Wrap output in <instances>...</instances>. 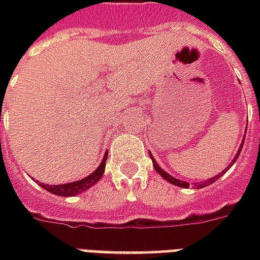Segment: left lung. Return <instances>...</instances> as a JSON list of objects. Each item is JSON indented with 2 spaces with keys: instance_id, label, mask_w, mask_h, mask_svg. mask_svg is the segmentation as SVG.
<instances>
[{
  "instance_id": "1",
  "label": "left lung",
  "mask_w": 260,
  "mask_h": 260,
  "mask_svg": "<svg viewBox=\"0 0 260 260\" xmlns=\"http://www.w3.org/2000/svg\"><path fill=\"white\" fill-rule=\"evenodd\" d=\"M244 141H245V138L242 139V143H241V146H240V149H238V152H237V154H235V156H234V158L231 160V163H230V166L225 170H229L230 167H231V166H233V164H234L235 161H237V158H238L241 150H242V146H244ZM149 156H150V158H152L153 167H154V170H156L158 174L163 177L164 180H167V181H169V182H171V184H174V185H177V186H181V188H188V186H189V184H188V182H184V181L177 180V178H174V177H171V175H170V174H167V173H166V171H164V170L161 169L160 166H158L157 161L154 160V157H153V156H152V153H149ZM223 173H225L224 170H223ZM223 173H220V174H217V175H216V177H213V178H210V180L203 181L202 184H195V186H196V188H198V189H199V188H205V186L210 185V184H213L214 181H217L218 178H220V177L223 175Z\"/></svg>"
}]
</instances>
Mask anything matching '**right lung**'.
<instances>
[{
	"label": "right lung",
	"mask_w": 260,
	"mask_h": 260,
	"mask_svg": "<svg viewBox=\"0 0 260 260\" xmlns=\"http://www.w3.org/2000/svg\"><path fill=\"white\" fill-rule=\"evenodd\" d=\"M107 154L108 153L106 152L100 166H99L90 175H87L86 178H83V180L75 181V182H68V184H62V185H48V184H42V182H40V185H42V188H44L46 191L51 192L54 195L58 196H75L78 195V193H80V192L87 191V189L91 188L96 182H99L100 178L103 177V174H104L106 161H107Z\"/></svg>",
	"instance_id": "obj_1"
}]
</instances>
